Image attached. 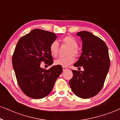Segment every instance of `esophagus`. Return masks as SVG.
Here are the masks:
<instances>
[{"mask_svg":"<svg viewBox=\"0 0 120 120\" xmlns=\"http://www.w3.org/2000/svg\"><path fill=\"white\" fill-rule=\"evenodd\" d=\"M68 69V68H66V67H63V71H66V70H67Z\"/></svg>","mask_w":120,"mask_h":120,"instance_id":"obj_1","label":"esophagus"}]
</instances>
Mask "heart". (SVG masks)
I'll return each instance as SVG.
<instances>
[{"label":"heart","mask_w":120,"mask_h":120,"mask_svg":"<svg viewBox=\"0 0 120 120\" xmlns=\"http://www.w3.org/2000/svg\"><path fill=\"white\" fill-rule=\"evenodd\" d=\"M63 44H65L69 47L66 52L68 56L64 57H60L55 60L54 64L56 65H59L63 67H67L72 64L75 61L74 57L73 56L77 57L80 55V51L78 48V43L76 39L72 37L67 36L64 37L61 40ZM59 45L57 41H52L49 46V52L51 55L54 57H56L58 54ZM73 56H72V55Z\"/></svg>","instance_id":"obj_1"}]
</instances>
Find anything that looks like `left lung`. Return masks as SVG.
<instances>
[{
	"mask_svg": "<svg viewBox=\"0 0 120 120\" xmlns=\"http://www.w3.org/2000/svg\"><path fill=\"white\" fill-rule=\"evenodd\" d=\"M82 41V52L74 66L84 71L72 70L69 81L73 93L79 98L88 99L101 90L109 71L110 61L108 48L103 40L87 31L77 33Z\"/></svg>",
	"mask_w": 120,
	"mask_h": 120,
	"instance_id": "1",
	"label": "left lung"
}]
</instances>
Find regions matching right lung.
Masks as SVG:
<instances>
[{
	"label": "right lung",
	"instance_id": "add662e5",
	"mask_svg": "<svg viewBox=\"0 0 120 120\" xmlns=\"http://www.w3.org/2000/svg\"><path fill=\"white\" fill-rule=\"evenodd\" d=\"M56 37L51 32L34 29L17 42L12 55V65L19 87L28 97L38 99L47 96L63 72L59 65L48 70L40 66L41 62L48 66L53 63L49 46Z\"/></svg>",
	"mask_w": 120,
	"mask_h": 120
}]
</instances>
